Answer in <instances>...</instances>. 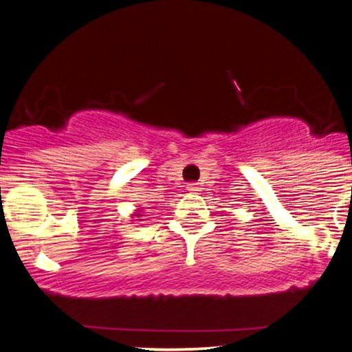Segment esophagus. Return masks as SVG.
Returning <instances> with one entry per match:
<instances>
[{
  "label": "esophagus",
  "instance_id": "34e87169",
  "mask_svg": "<svg viewBox=\"0 0 352 352\" xmlns=\"http://www.w3.org/2000/svg\"><path fill=\"white\" fill-rule=\"evenodd\" d=\"M187 190L190 193H199V192H201V187H200V184H195V182H193V184L187 185Z\"/></svg>",
  "mask_w": 352,
  "mask_h": 352
}]
</instances>
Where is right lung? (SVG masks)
Instances as JSON below:
<instances>
[{
	"label": "right lung",
	"instance_id": "add662e5",
	"mask_svg": "<svg viewBox=\"0 0 352 352\" xmlns=\"http://www.w3.org/2000/svg\"><path fill=\"white\" fill-rule=\"evenodd\" d=\"M134 217H137V218H139V217H140V213H139V212H137V213H134Z\"/></svg>",
	"mask_w": 352,
	"mask_h": 352
}]
</instances>
